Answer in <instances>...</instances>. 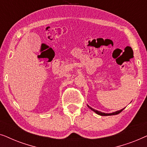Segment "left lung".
Returning a JSON list of instances; mask_svg holds the SVG:
<instances>
[{
    "label": "left lung",
    "instance_id": "8db88e82",
    "mask_svg": "<svg viewBox=\"0 0 147 147\" xmlns=\"http://www.w3.org/2000/svg\"><path fill=\"white\" fill-rule=\"evenodd\" d=\"M88 107L89 108H90V109H91V110H92V111H94V112H96V114H98V115H100V116H112V115H116V114H118L119 113H120V112H121L122 111V110H124V108H123V109H121L120 110H118V111H116V112H112V113L108 114V113H104V112L98 111V110L94 109V108H91V107H90V106H89L88 105Z\"/></svg>",
    "mask_w": 147,
    "mask_h": 147
}]
</instances>
